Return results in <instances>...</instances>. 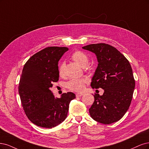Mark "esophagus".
<instances>
[{
    "label": "esophagus",
    "instance_id": "esophagus-1",
    "mask_svg": "<svg viewBox=\"0 0 149 149\" xmlns=\"http://www.w3.org/2000/svg\"><path fill=\"white\" fill-rule=\"evenodd\" d=\"M84 94L82 93H76V97H81Z\"/></svg>",
    "mask_w": 149,
    "mask_h": 149
}]
</instances>
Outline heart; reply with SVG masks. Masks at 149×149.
Returning <instances> with one entry per match:
<instances>
[{
  "label": "heart",
  "mask_w": 149,
  "mask_h": 149,
  "mask_svg": "<svg viewBox=\"0 0 149 149\" xmlns=\"http://www.w3.org/2000/svg\"><path fill=\"white\" fill-rule=\"evenodd\" d=\"M71 59L82 68L87 65L89 61L88 56L85 52L80 51H75L72 54ZM64 69L65 64L62 62L59 65L58 68L59 75L62 77L64 76ZM87 83L88 79L86 78L73 79L68 81L67 84V87L72 91H74V92H81L84 89L85 85Z\"/></svg>",
  "instance_id": "1"
}]
</instances>
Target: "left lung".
<instances>
[{
  "label": "left lung",
  "instance_id": "1",
  "mask_svg": "<svg viewBox=\"0 0 149 149\" xmlns=\"http://www.w3.org/2000/svg\"><path fill=\"white\" fill-rule=\"evenodd\" d=\"M82 48L95 53L98 62L91 87L104 90L103 95H94L95 101L89 109L90 116L104 124L116 122L127 112L135 88L131 64L117 49L105 43Z\"/></svg>",
  "mask_w": 149,
  "mask_h": 149
}]
</instances>
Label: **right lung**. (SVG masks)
I'll list each match as a JSON object with an SVG mask.
<instances>
[{
	"label": "right lung",
	"instance_id": "add662e5",
	"mask_svg": "<svg viewBox=\"0 0 149 149\" xmlns=\"http://www.w3.org/2000/svg\"><path fill=\"white\" fill-rule=\"evenodd\" d=\"M66 47H47L38 52L23 67L18 86V93L24 111L35 125L52 128L65 119L72 92L55 98L50 88L59 80L58 62Z\"/></svg>",
	"mask_w": 149,
	"mask_h": 149
}]
</instances>
